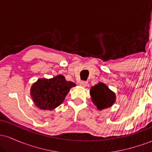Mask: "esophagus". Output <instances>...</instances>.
Here are the masks:
<instances>
[{"instance_id": "34e87169", "label": "esophagus", "mask_w": 152, "mask_h": 152, "mask_svg": "<svg viewBox=\"0 0 152 152\" xmlns=\"http://www.w3.org/2000/svg\"><path fill=\"white\" fill-rule=\"evenodd\" d=\"M87 84H88V82L86 81H81L79 83V85L82 87H86L87 86Z\"/></svg>"}]
</instances>
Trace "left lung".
I'll use <instances>...</instances> for the list:
<instances>
[{"instance_id":"left-lung-1","label":"left lung","mask_w":152,"mask_h":152,"mask_svg":"<svg viewBox=\"0 0 152 152\" xmlns=\"http://www.w3.org/2000/svg\"><path fill=\"white\" fill-rule=\"evenodd\" d=\"M90 95L92 102L99 111L111 107L116 102V94L102 82L91 88Z\"/></svg>"}]
</instances>
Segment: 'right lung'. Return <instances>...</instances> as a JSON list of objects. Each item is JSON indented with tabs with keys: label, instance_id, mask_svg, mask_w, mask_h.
I'll return each mask as SVG.
<instances>
[{
	"label": "right lung",
	"instance_id": "obj_1",
	"mask_svg": "<svg viewBox=\"0 0 152 152\" xmlns=\"http://www.w3.org/2000/svg\"><path fill=\"white\" fill-rule=\"evenodd\" d=\"M76 84L66 81L63 75L52 78H39L31 87L33 102L41 110L51 111L62 104L72 87Z\"/></svg>",
	"mask_w": 152,
	"mask_h": 152
}]
</instances>
